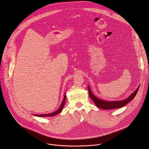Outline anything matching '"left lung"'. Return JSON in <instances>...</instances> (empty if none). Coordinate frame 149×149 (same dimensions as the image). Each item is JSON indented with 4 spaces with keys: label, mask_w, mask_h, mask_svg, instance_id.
<instances>
[{
    "label": "left lung",
    "mask_w": 149,
    "mask_h": 149,
    "mask_svg": "<svg viewBox=\"0 0 149 149\" xmlns=\"http://www.w3.org/2000/svg\"><path fill=\"white\" fill-rule=\"evenodd\" d=\"M140 86L138 87V88L132 93L128 98L125 99V100L123 101H105L104 100H101L100 99H99L95 96L91 89L88 86V91H89V95L91 100L93 101V102L95 104V105L100 108L103 109H115V108H120L124 106H125L126 104H127L130 101H131L136 96L139 89Z\"/></svg>",
    "instance_id": "left-lung-1"
}]
</instances>
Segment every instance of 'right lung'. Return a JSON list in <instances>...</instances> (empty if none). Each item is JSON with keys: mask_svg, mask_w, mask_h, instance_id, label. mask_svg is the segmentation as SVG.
Wrapping results in <instances>:
<instances>
[{"mask_svg": "<svg viewBox=\"0 0 149 149\" xmlns=\"http://www.w3.org/2000/svg\"><path fill=\"white\" fill-rule=\"evenodd\" d=\"M65 99H66V97H65V95H64V99H63V101L61 104V106L60 107L58 108V109H57L56 111L53 112V113H48V114H41V115H36L34 114V115H36V116H38V117H52V116H54V115H56V114H58V113L61 112L63 107H64V104H65Z\"/></svg>", "mask_w": 149, "mask_h": 149, "instance_id": "1", "label": "right lung"}]
</instances>
